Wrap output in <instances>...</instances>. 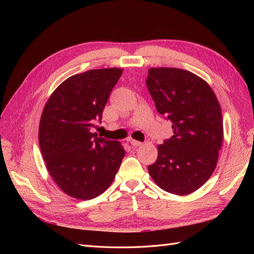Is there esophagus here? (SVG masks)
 <instances>
[{
	"instance_id": "esophagus-1",
	"label": "esophagus",
	"mask_w": 254,
	"mask_h": 254,
	"mask_svg": "<svg viewBox=\"0 0 254 254\" xmlns=\"http://www.w3.org/2000/svg\"><path fill=\"white\" fill-rule=\"evenodd\" d=\"M129 142H130V144H131V146H133V147H139V146H141L142 145V142H140V141H136V140H129Z\"/></svg>"
}]
</instances>
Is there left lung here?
<instances>
[{"instance_id": "left-lung-1", "label": "left lung", "mask_w": 254, "mask_h": 254, "mask_svg": "<svg viewBox=\"0 0 254 254\" xmlns=\"http://www.w3.org/2000/svg\"><path fill=\"white\" fill-rule=\"evenodd\" d=\"M146 86L157 111L172 122L174 133L158 146L149 175L168 193H193L217 164L224 134L219 103L209 84L181 68L152 67Z\"/></svg>"}]
</instances>
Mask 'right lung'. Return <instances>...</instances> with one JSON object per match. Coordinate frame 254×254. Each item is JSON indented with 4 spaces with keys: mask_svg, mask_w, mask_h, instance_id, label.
Listing matches in <instances>:
<instances>
[{
    "mask_svg": "<svg viewBox=\"0 0 254 254\" xmlns=\"http://www.w3.org/2000/svg\"><path fill=\"white\" fill-rule=\"evenodd\" d=\"M122 68L71 76L54 91L39 126V144L52 178L68 196L89 200L110 187L125 150L120 142L92 132Z\"/></svg>",
    "mask_w": 254,
    "mask_h": 254,
    "instance_id": "add662e5",
    "label": "right lung"
}]
</instances>
